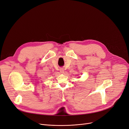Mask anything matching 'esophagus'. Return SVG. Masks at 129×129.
I'll return each instance as SVG.
<instances>
[{
    "label": "esophagus",
    "mask_w": 129,
    "mask_h": 129,
    "mask_svg": "<svg viewBox=\"0 0 129 129\" xmlns=\"http://www.w3.org/2000/svg\"><path fill=\"white\" fill-rule=\"evenodd\" d=\"M59 71H60V72L61 73H64V70L63 69H60Z\"/></svg>",
    "instance_id": "obj_1"
}]
</instances>
